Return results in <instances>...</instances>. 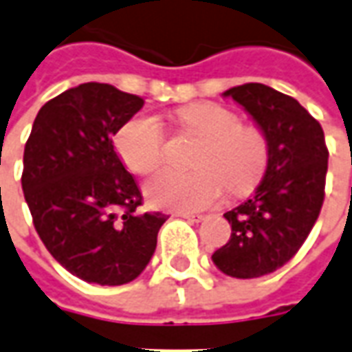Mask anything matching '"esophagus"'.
<instances>
[{
  "instance_id": "esophagus-1",
  "label": "esophagus",
  "mask_w": 352,
  "mask_h": 352,
  "mask_svg": "<svg viewBox=\"0 0 352 352\" xmlns=\"http://www.w3.org/2000/svg\"><path fill=\"white\" fill-rule=\"evenodd\" d=\"M179 217H183V219H186V221L190 222H201L206 217L204 214H194V213H179Z\"/></svg>"
}]
</instances>
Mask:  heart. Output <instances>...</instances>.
I'll list each match as a JSON object with an SVG mask.
<instances>
[{
  "label": "heart",
  "mask_w": 352,
  "mask_h": 352,
  "mask_svg": "<svg viewBox=\"0 0 352 352\" xmlns=\"http://www.w3.org/2000/svg\"><path fill=\"white\" fill-rule=\"evenodd\" d=\"M179 120L198 138L199 148L194 173L164 171L145 186L154 206L171 211H201L219 204L226 190L245 194L264 177L270 160V143L256 126L239 124L234 111L219 103H194L179 111ZM164 131L156 116L139 115L116 131L115 148L126 168L148 175L164 162Z\"/></svg>",
  "instance_id": "obj_1"
}]
</instances>
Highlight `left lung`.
<instances>
[{
    "mask_svg": "<svg viewBox=\"0 0 352 352\" xmlns=\"http://www.w3.org/2000/svg\"><path fill=\"white\" fill-rule=\"evenodd\" d=\"M252 116L270 143L264 179L251 198L224 213L228 243L213 252L230 277L273 273L300 251L324 201L328 148L320 124L287 94L260 82L224 92Z\"/></svg>",
    "mask_w": 352,
    "mask_h": 352,
    "instance_id": "obj_1",
    "label": "left lung"
}]
</instances>
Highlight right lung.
<instances>
[{
	"label": "right lung",
	"mask_w": 352,
	"mask_h": 352,
	"mask_svg": "<svg viewBox=\"0 0 352 352\" xmlns=\"http://www.w3.org/2000/svg\"><path fill=\"white\" fill-rule=\"evenodd\" d=\"M143 98L85 82L47 101L24 148L22 190L47 251L79 279L126 285L141 275L168 217L139 213L143 196L113 135Z\"/></svg>",
	"instance_id": "right-lung-1"
}]
</instances>
